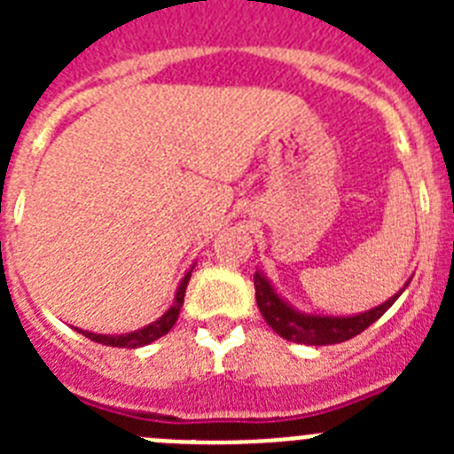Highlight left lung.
<instances>
[{
	"label": "left lung",
	"instance_id": "obj_1",
	"mask_svg": "<svg viewBox=\"0 0 454 454\" xmlns=\"http://www.w3.org/2000/svg\"><path fill=\"white\" fill-rule=\"evenodd\" d=\"M409 282L395 295H391L387 302L380 304V307H372L355 316H325L304 314V311L295 309L275 291V286L268 282V277L262 270L254 272L256 304H259V311L266 318V323L270 325L272 332H277L286 340L304 343V346H334V343H343V340L352 339V336L362 334L368 325H372L377 318H382L387 314L391 304L409 286Z\"/></svg>",
	"mask_w": 454,
	"mask_h": 454
}]
</instances>
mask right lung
Wrapping results in <instances>:
<instances>
[{
	"mask_svg": "<svg viewBox=\"0 0 454 454\" xmlns=\"http://www.w3.org/2000/svg\"><path fill=\"white\" fill-rule=\"evenodd\" d=\"M192 268L195 266H191V270H188L186 275H184L182 282H179L177 293H175V302H172L166 314H163L161 318H156L154 323L145 325V327H140V330L127 332V334H95V332H88V330H77V332H82L83 336H88V339L95 340V343H102V346H111V348H143L147 346V343H152V340L161 339V336H166L168 332L172 330V325L177 323L179 311H182V304H184V293H186Z\"/></svg>",
	"mask_w": 454,
	"mask_h": 454,
	"instance_id": "right-lung-1",
	"label": "right lung"
}]
</instances>
